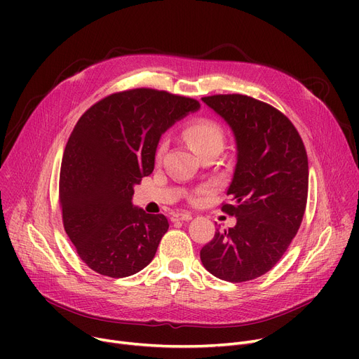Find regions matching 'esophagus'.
Wrapping results in <instances>:
<instances>
[{"instance_id": "1", "label": "esophagus", "mask_w": 359, "mask_h": 359, "mask_svg": "<svg viewBox=\"0 0 359 359\" xmlns=\"http://www.w3.org/2000/svg\"><path fill=\"white\" fill-rule=\"evenodd\" d=\"M191 219H192V214L191 212L180 211V212H175L172 215V221L173 222H177V221H191Z\"/></svg>"}]
</instances>
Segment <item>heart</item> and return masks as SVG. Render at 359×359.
Instances as JSON below:
<instances>
[{
	"mask_svg": "<svg viewBox=\"0 0 359 359\" xmlns=\"http://www.w3.org/2000/svg\"><path fill=\"white\" fill-rule=\"evenodd\" d=\"M183 137L196 156H201L206 149L221 148L224 142V134L221 128L215 122L206 119H198L191 122L186 126ZM160 151H163V147L160 148Z\"/></svg>",
	"mask_w": 359,
	"mask_h": 359,
	"instance_id": "b5f03b06",
	"label": "heart"
}]
</instances>
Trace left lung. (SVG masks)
<instances>
[{"instance_id": "obj_1", "label": "left lung", "mask_w": 359, "mask_h": 359, "mask_svg": "<svg viewBox=\"0 0 359 359\" xmlns=\"http://www.w3.org/2000/svg\"><path fill=\"white\" fill-rule=\"evenodd\" d=\"M202 102L227 123L236 142V167L222 211L233 229L217 230L202 248L205 269L229 282L271 271L295 237L309 192L303 141L287 116L243 94H218Z\"/></svg>"}]
</instances>
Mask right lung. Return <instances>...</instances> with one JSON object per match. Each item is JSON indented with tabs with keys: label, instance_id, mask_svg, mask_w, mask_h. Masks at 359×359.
<instances>
[{
	"label": "right lung",
	"instance_id": "obj_1",
	"mask_svg": "<svg viewBox=\"0 0 359 359\" xmlns=\"http://www.w3.org/2000/svg\"><path fill=\"white\" fill-rule=\"evenodd\" d=\"M199 107L189 97L135 88L104 97L75 125L60 202L65 231L90 269L125 278L154 259L168 221L132 203L134 186L153 173L164 132Z\"/></svg>",
	"mask_w": 359,
	"mask_h": 359
}]
</instances>
